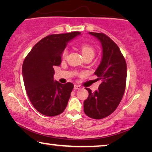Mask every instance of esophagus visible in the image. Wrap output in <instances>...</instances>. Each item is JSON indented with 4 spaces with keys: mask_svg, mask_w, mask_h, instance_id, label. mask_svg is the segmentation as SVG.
Instances as JSON below:
<instances>
[{
    "mask_svg": "<svg viewBox=\"0 0 152 152\" xmlns=\"http://www.w3.org/2000/svg\"><path fill=\"white\" fill-rule=\"evenodd\" d=\"M80 88H81L80 86L77 85V84H75V85H74V89H80Z\"/></svg>",
    "mask_w": 152,
    "mask_h": 152,
    "instance_id": "obj_1",
    "label": "esophagus"
}]
</instances>
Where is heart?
<instances>
[{
  "instance_id": "obj_1",
  "label": "heart",
  "mask_w": 152,
  "mask_h": 152,
  "mask_svg": "<svg viewBox=\"0 0 152 152\" xmlns=\"http://www.w3.org/2000/svg\"><path fill=\"white\" fill-rule=\"evenodd\" d=\"M80 49L82 56H84V58L86 57V56H92V57L94 56L95 51L94 48L92 47V45L88 44H83L81 45ZM68 52L69 51L68 48L64 49V50L62 52V54H61V57H62L63 59H65L67 58V56L68 55Z\"/></svg>"
}]
</instances>
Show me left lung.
Here are the masks:
<instances>
[{
    "label": "left lung",
    "instance_id": "8db88e82",
    "mask_svg": "<svg viewBox=\"0 0 152 152\" xmlns=\"http://www.w3.org/2000/svg\"><path fill=\"white\" fill-rule=\"evenodd\" d=\"M101 42L102 58L94 74L101 80L99 89L94 92L85 88L89 93L84 102V111L94 119H103L115 111L125 91L127 64L119 48L102 33L89 32Z\"/></svg>",
    "mask_w": 152,
    "mask_h": 152
}]
</instances>
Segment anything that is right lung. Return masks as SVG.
<instances>
[{"instance_id":"obj_1","label":"right lung","mask_w":152,"mask_h":152,"mask_svg":"<svg viewBox=\"0 0 152 152\" xmlns=\"http://www.w3.org/2000/svg\"><path fill=\"white\" fill-rule=\"evenodd\" d=\"M78 31L46 36L33 46L25 57L22 73L26 92L38 112L54 117L65 110L74 84L53 80V66L60 65L61 55L69 41Z\"/></svg>"}]
</instances>
